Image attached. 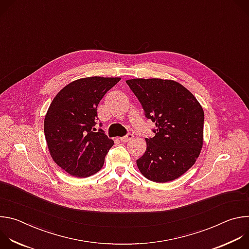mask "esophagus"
Listing matches in <instances>:
<instances>
[{
    "label": "esophagus",
    "instance_id": "34e87169",
    "mask_svg": "<svg viewBox=\"0 0 249 249\" xmlns=\"http://www.w3.org/2000/svg\"><path fill=\"white\" fill-rule=\"evenodd\" d=\"M133 134H128V135H126V136H124V137H122V138H120V141H122V142H128V141H130V140H132L133 139Z\"/></svg>",
    "mask_w": 249,
    "mask_h": 249
}]
</instances>
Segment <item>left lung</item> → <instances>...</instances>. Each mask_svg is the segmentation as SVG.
I'll return each mask as SVG.
<instances>
[{"label": "left lung", "instance_id": "obj_1", "mask_svg": "<svg viewBox=\"0 0 249 249\" xmlns=\"http://www.w3.org/2000/svg\"><path fill=\"white\" fill-rule=\"evenodd\" d=\"M140 100L146 116L156 123L154 138L137 160L149 180L164 183L183 175L196 162L203 147L204 110L181 84L162 79L126 81Z\"/></svg>", "mask_w": 249, "mask_h": 249}]
</instances>
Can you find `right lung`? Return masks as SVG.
<instances>
[{"instance_id": "right-lung-1", "label": "right lung", "mask_w": 249, "mask_h": 249, "mask_svg": "<svg viewBox=\"0 0 249 249\" xmlns=\"http://www.w3.org/2000/svg\"><path fill=\"white\" fill-rule=\"evenodd\" d=\"M121 78L89 77L64 87L44 118V134L52 160L80 178L98 172L114 142L95 130L97 105Z\"/></svg>"}]
</instances>
